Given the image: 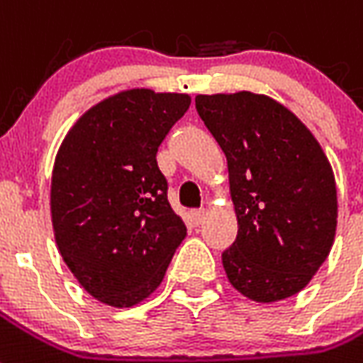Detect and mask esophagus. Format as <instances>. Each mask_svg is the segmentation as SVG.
<instances>
[{
    "label": "esophagus",
    "instance_id": "obj_1",
    "mask_svg": "<svg viewBox=\"0 0 363 363\" xmlns=\"http://www.w3.org/2000/svg\"><path fill=\"white\" fill-rule=\"evenodd\" d=\"M204 216H206V210H204V208H199V210H193V212H191V220L195 221V225H201L202 220H204Z\"/></svg>",
    "mask_w": 363,
    "mask_h": 363
}]
</instances>
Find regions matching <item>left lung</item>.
Listing matches in <instances>:
<instances>
[{"label":"left lung","mask_w":363,"mask_h":363,"mask_svg":"<svg viewBox=\"0 0 363 363\" xmlns=\"http://www.w3.org/2000/svg\"><path fill=\"white\" fill-rule=\"evenodd\" d=\"M196 111L227 157L238 220L221 254L233 288L257 303L296 296L330 254L335 178L308 128L272 98L199 94Z\"/></svg>","instance_id":"left-lung-1"}]
</instances>
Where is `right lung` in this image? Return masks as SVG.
I'll use <instances>...</instances> for the list:
<instances>
[{
    "mask_svg": "<svg viewBox=\"0 0 363 363\" xmlns=\"http://www.w3.org/2000/svg\"><path fill=\"white\" fill-rule=\"evenodd\" d=\"M189 104L187 94L119 92L89 109L58 150L56 244L81 286L106 305L132 307L151 296L187 235L157 151Z\"/></svg>",
    "mask_w": 363,
    "mask_h": 363,
    "instance_id": "add662e5",
    "label": "right lung"
}]
</instances>
